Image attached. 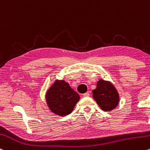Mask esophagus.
<instances>
[{"instance_id": "1", "label": "esophagus", "mask_w": 150, "mask_h": 150, "mask_svg": "<svg viewBox=\"0 0 150 150\" xmlns=\"http://www.w3.org/2000/svg\"><path fill=\"white\" fill-rule=\"evenodd\" d=\"M89 96H90V93H89V92H87V93L83 94V97H89Z\"/></svg>"}]
</instances>
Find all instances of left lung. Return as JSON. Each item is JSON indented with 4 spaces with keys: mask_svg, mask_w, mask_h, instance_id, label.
Returning <instances> with one entry per match:
<instances>
[{
    "mask_svg": "<svg viewBox=\"0 0 150 150\" xmlns=\"http://www.w3.org/2000/svg\"><path fill=\"white\" fill-rule=\"evenodd\" d=\"M93 98L101 109L104 111H111L119 103L117 91L110 82L100 80L97 83V88L93 90Z\"/></svg>",
    "mask_w": 150,
    "mask_h": 150,
    "instance_id": "obj_1",
    "label": "left lung"
}]
</instances>
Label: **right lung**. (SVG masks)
Masks as SVG:
<instances>
[{
	"label": "right lung",
	"instance_id": "obj_1",
	"mask_svg": "<svg viewBox=\"0 0 150 150\" xmlns=\"http://www.w3.org/2000/svg\"><path fill=\"white\" fill-rule=\"evenodd\" d=\"M80 95L64 80H56L46 93V101L52 112L60 116L70 114Z\"/></svg>",
	"mask_w": 150,
	"mask_h": 150
}]
</instances>
